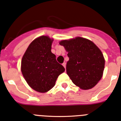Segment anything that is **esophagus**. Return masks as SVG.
I'll list each match as a JSON object with an SVG mask.
<instances>
[{"label": "esophagus", "instance_id": "34e87169", "mask_svg": "<svg viewBox=\"0 0 121 121\" xmlns=\"http://www.w3.org/2000/svg\"><path fill=\"white\" fill-rule=\"evenodd\" d=\"M63 66L64 68L66 69V63H63Z\"/></svg>", "mask_w": 121, "mask_h": 121}]
</instances>
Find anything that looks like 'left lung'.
<instances>
[{
	"mask_svg": "<svg viewBox=\"0 0 121 121\" xmlns=\"http://www.w3.org/2000/svg\"><path fill=\"white\" fill-rule=\"evenodd\" d=\"M68 52L66 72L73 84L87 90L102 78L105 58L102 51L91 40L77 36L59 42Z\"/></svg>",
	"mask_w": 121,
	"mask_h": 121,
	"instance_id": "obj_1",
	"label": "left lung"
}]
</instances>
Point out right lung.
I'll list each match as a JSON object with an SVG mask.
<instances>
[{
    "label": "right lung",
    "mask_w": 121,
    "mask_h": 121,
    "mask_svg": "<svg viewBox=\"0 0 121 121\" xmlns=\"http://www.w3.org/2000/svg\"><path fill=\"white\" fill-rule=\"evenodd\" d=\"M53 38L42 35L31 42L24 53L21 69L29 86L44 93L52 89L65 69L51 52Z\"/></svg>",
    "instance_id": "right-lung-1"
}]
</instances>
